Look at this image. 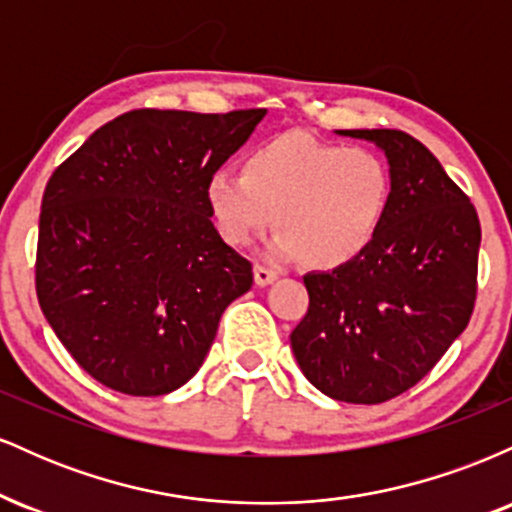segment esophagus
Here are the masks:
<instances>
[{"label":"esophagus","mask_w":512,"mask_h":512,"mask_svg":"<svg viewBox=\"0 0 512 512\" xmlns=\"http://www.w3.org/2000/svg\"><path fill=\"white\" fill-rule=\"evenodd\" d=\"M276 276H279V274H276L274 269L264 267V264H255V284H257V286L272 284Z\"/></svg>","instance_id":"34e87169"}]
</instances>
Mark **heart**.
Instances as JSON below:
<instances>
[{
  "instance_id": "obj_1",
  "label": "heart",
  "mask_w": 512,
  "mask_h": 512,
  "mask_svg": "<svg viewBox=\"0 0 512 512\" xmlns=\"http://www.w3.org/2000/svg\"><path fill=\"white\" fill-rule=\"evenodd\" d=\"M390 202L392 173L383 156L303 132L250 149L243 175L221 168L207 180L209 211L228 245L252 243L274 211V255L301 257L313 269H337L366 252Z\"/></svg>"
}]
</instances>
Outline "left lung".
Listing matches in <instances>:
<instances>
[{
    "label": "left lung",
    "instance_id": "1",
    "mask_svg": "<svg viewBox=\"0 0 512 512\" xmlns=\"http://www.w3.org/2000/svg\"><path fill=\"white\" fill-rule=\"evenodd\" d=\"M385 151L392 202L366 252L303 276L308 313L291 332L305 378L322 395L380 404L440 361L477 301L479 216L419 139L399 129H339Z\"/></svg>",
    "mask_w": 512,
    "mask_h": 512
}]
</instances>
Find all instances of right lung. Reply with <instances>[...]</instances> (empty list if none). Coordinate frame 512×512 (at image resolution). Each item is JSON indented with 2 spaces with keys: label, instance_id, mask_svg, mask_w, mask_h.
Segmentation results:
<instances>
[{
  "label": "right lung",
  "instance_id": "add662e5",
  "mask_svg": "<svg viewBox=\"0 0 512 512\" xmlns=\"http://www.w3.org/2000/svg\"><path fill=\"white\" fill-rule=\"evenodd\" d=\"M264 108L223 115L132 110L91 134L43 195L35 291L91 378L134 397L197 373L252 264L211 223L207 180Z\"/></svg>",
  "mask_w": 512,
  "mask_h": 512
}]
</instances>
